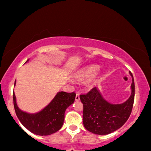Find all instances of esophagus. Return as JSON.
<instances>
[{"label":"esophagus","instance_id":"34e87169","mask_svg":"<svg viewBox=\"0 0 151 151\" xmlns=\"http://www.w3.org/2000/svg\"><path fill=\"white\" fill-rule=\"evenodd\" d=\"M79 100H80V96H79L78 93H77L76 96V101H79Z\"/></svg>","mask_w":151,"mask_h":151}]
</instances>
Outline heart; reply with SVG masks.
Segmentation results:
<instances>
[{"label": "heart", "instance_id": "b5f03b06", "mask_svg": "<svg viewBox=\"0 0 151 151\" xmlns=\"http://www.w3.org/2000/svg\"><path fill=\"white\" fill-rule=\"evenodd\" d=\"M99 69V66L97 65H89L76 71L74 73L73 78L77 81L85 82L88 81V85L90 87H93L99 78L98 74H96Z\"/></svg>", "mask_w": 151, "mask_h": 151}]
</instances>
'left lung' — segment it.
Listing matches in <instances>:
<instances>
[{
    "label": "left lung",
    "instance_id": "1",
    "mask_svg": "<svg viewBox=\"0 0 151 151\" xmlns=\"http://www.w3.org/2000/svg\"><path fill=\"white\" fill-rule=\"evenodd\" d=\"M131 94L122 104L106 101L96 87L87 94L81 95L83 105V123L86 129L96 134H108L119 129L127 121L134 103V83L132 74Z\"/></svg>",
    "mask_w": 151,
    "mask_h": 151
}]
</instances>
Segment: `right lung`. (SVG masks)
<instances>
[{
	"instance_id": "right-lung-1",
	"label": "right lung",
	"mask_w": 151,
	"mask_h": 151,
	"mask_svg": "<svg viewBox=\"0 0 151 151\" xmlns=\"http://www.w3.org/2000/svg\"><path fill=\"white\" fill-rule=\"evenodd\" d=\"M15 85L16 81L14 86ZM75 98L74 92L59 91L45 108L38 112L32 114L19 109L15 93L14 92L13 93L14 109L19 121L31 132L41 136L50 135L61 129L64 122L66 109L73 104Z\"/></svg>"
}]
</instances>
